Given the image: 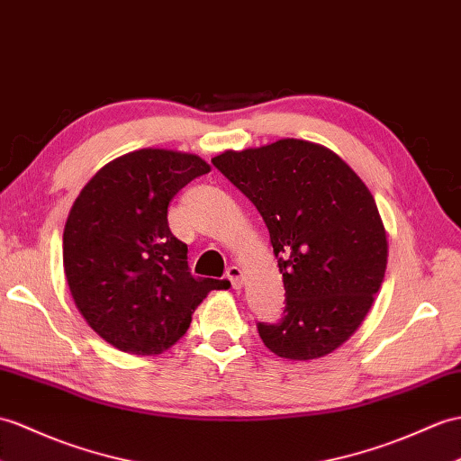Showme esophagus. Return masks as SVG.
I'll return each mask as SVG.
<instances>
[{"mask_svg": "<svg viewBox=\"0 0 461 461\" xmlns=\"http://www.w3.org/2000/svg\"><path fill=\"white\" fill-rule=\"evenodd\" d=\"M226 276L230 279V283H231L233 288H241V285H243V271L240 269V267H235V265L228 267Z\"/></svg>", "mask_w": 461, "mask_h": 461, "instance_id": "obj_1", "label": "esophagus"}]
</instances>
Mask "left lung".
<instances>
[{"mask_svg":"<svg viewBox=\"0 0 461 461\" xmlns=\"http://www.w3.org/2000/svg\"><path fill=\"white\" fill-rule=\"evenodd\" d=\"M213 167L259 210L285 283L283 318L257 322L279 357L316 359L359 328L387 269L375 198L330 149L281 141L226 151Z\"/></svg>","mask_w":461,"mask_h":461,"instance_id":"obj_1","label":"left lung"}]
</instances>
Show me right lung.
<instances>
[{
	"mask_svg": "<svg viewBox=\"0 0 461 461\" xmlns=\"http://www.w3.org/2000/svg\"><path fill=\"white\" fill-rule=\"evenodd\" d=\"M210 173L196 155L139 149L112 160L74 202L62 261L74 304L113 348L151 356L186 334L192 312L230 281L192 276L188 248L168 228V204Z\"/></svg>",
	"mask_w": 461,
	"mask_h": 461,
	"instance_id": "obj_1",
	"label": "right lung"
}]
</instances>
